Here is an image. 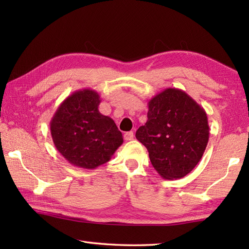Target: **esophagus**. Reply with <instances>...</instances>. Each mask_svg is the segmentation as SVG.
Here are the masks:
<instances>
[{"label":"esophagus","mask_w":249,"mask_h":249,"mask_svg":"<svg viewBox=\"0 0 249 249\" xmlns=\"http://www.w3.org/2000/svg\"><path fill=\"white\" fill-rule=\"evenodd\" d=\"M124 139L126 141L133 140L134 139V133H133V131H127V133H125L124 134Z\"/></svg>","instance_id":"34e87169"}]
</instances>
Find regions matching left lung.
Returning a JSON list of instances; mask_svg holds the SVG:
<instances>
[{
	"label": "left lung",
	"instance_id": "1",
	"mask_svg": "<svg viewBox=\"0 0 249 249\" xmlns=\"http://www.w3.org/2000/svg\"><path fill=\"white\" fill-rule=\"evenodd\" d=\"M147 121L136 138L149 151L162 178H181L200 161L208 145L210 127L204 109L184 91L168 88L147 103Z\"/></svg>",
	"mask_w": 249,
	"mask_h": 249
}]
</instances>
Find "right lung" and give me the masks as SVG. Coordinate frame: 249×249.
Returning <instances> with one entry per match:
<instances>
[{
    "label": "right lung",
    "instance_id": "1",
    "mask_svg": "<svg viewBox=\"0 0 249 249\" xmlns=\"http://www.w3.org/2000/svg\"><path fill=\"white\" fill-rule=\"evenodd\" d=\"M99 94L83 89L70 95L50 122L56 150L72 166L95 169L111 160L123 143L114 121L99 112Z\"/></svg>",
    "mask_w": 249,
    "mask_h": 249
}]
</instances>
